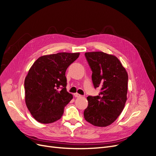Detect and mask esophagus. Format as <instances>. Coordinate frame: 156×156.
<instances>
[{"label": "esophagus", "mask_w": 156, "mask_h": 156, "mask_svg": "<svg viewBox=\"0 0 156 156\" xmlns=\"http://www.w3.org/2000/svg\"><path fill=\"white\" fill-rule=\"evenodd\" d=\"M74 96L75 98H80V97H81V95H80V94H79L77 93H75V94H74Z\"/></svg>", "instance_id": "obj_1"}]
</instances>
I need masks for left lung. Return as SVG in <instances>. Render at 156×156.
Returning <instances> with one entry per match:
<instances>
[{"instance_id":"left-lung-1","label":"left lung","mask_w":156,"mask_h":156,"mask_svg":"<svg viewBox=\"0 0 156 156\" xmlns=\"http://www.w3.org/2000/svg\"><path fill=\"white\" fill-rule=\"evenodd\" d=\"M84 55L92 72L94 87L100 88L98 96L87 97L84 119L95 126H109L124 108L128 75L115 56L100 51L88 52Z\"/></svg>"}]
</instances>
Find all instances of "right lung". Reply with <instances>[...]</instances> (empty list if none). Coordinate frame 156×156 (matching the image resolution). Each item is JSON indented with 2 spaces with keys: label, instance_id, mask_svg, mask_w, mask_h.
Segmentation results:
<instances>
[{
  "label": "right lung",
  "instance_id": "1",
  "mask_svg": "<svg viewBox=\"0 0 156 156\" xmlns=\"http://www.w3.org/2000/svg\"><path fill=\"white\" fill-rule=\"evenodd\" d=\"M79 53H58L37 58L25 80V103L35 120L49 124L62 117L73 96L66 90V71Z\"/></svg>",
  "mask_w": 156,
  "mask_h": 156
}]
</instances>
